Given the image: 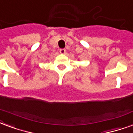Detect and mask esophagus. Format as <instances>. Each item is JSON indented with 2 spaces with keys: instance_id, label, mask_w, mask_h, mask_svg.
<instances>
[{
  "instance_id": "obj_1",
  "label": "esophagus",
  "mask_w": 133,
  "mask_h": 133,
  "mask_svg": "<svg viewBox=\"0 0 133 133\" xmlns=\"http://www.w3.org/2000/svg\"><path fill=\"white\" fill-rule=\"evenodd\" d=\"M65 51H66V50L64 49V48L60 50V52H61V54H65Z\"/></svg>"
}]
</instances>
